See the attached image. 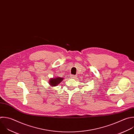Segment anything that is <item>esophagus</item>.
<instances>
[{
    "instance_id": "34e87169",
    "label": "esophagus",
    "mask_w": 134,
    "mask_h": 134,
    "mask_svg": "<svg viewBox=\"0 0 134 134\" xmlns=\"http://www.w3.org/2000/svg\"><path fill=\"white\" fill-rule=\"evenodd\" d=\"M70 77L72 78H76L77 77V76L74 75H71V76H70Z\"/></svg>"
}]
</instances>
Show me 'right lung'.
<instances>
[{
	"label": "right lung",
	"instance_id": "add662e5",
	"mask_svg": "<svg viewBox=\"0 0 134 134\" xmlns=\"http://www.w3.org/2000/svg\"><path fill=\"white\" fill-rule=\"evenodd\" d=\"M63 78H60V77H57V78H54L51 79L49 80V84L52 86H56L58 85L59 83L61 82V81L63 80Z\"/></svg>",
	"mask_w": 134,
	"mask_h": 134
}]
</instances>
